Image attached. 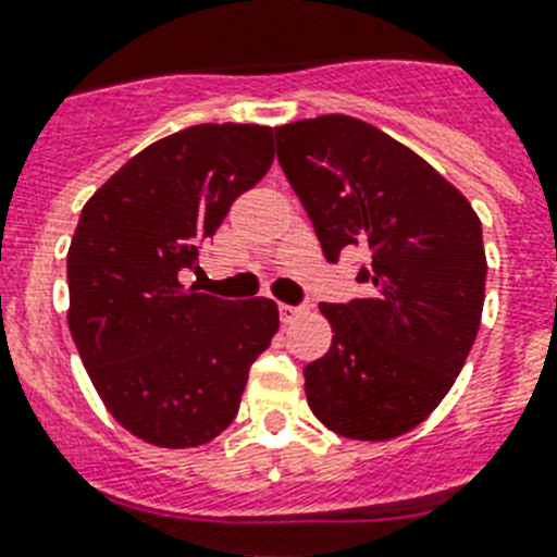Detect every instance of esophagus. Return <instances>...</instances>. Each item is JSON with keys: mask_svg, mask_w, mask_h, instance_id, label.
Listing matches in <instances>:
<instances>
[{"mask_svg": "<svg viewBox=\"0 0 557 557\" xmlns=\"http://www.w3.org/2000/svg\"><path fill=\"white\" fill-rule=\"evenodd\" d=\"M304 312V306H288V304H280V318H283V323H288L295 314Z\"/></svg>", "mask_w": 557, "mask_h": 557, "instance_id": "obj_1", "label": "esophagus"}]
</instances>
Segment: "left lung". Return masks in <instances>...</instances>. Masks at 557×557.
<instances>
[{"instance_id":"left-lung-1","label":"left lung","mask_w":557,"mask_h":557,"mask_svg":"<svg viewBox=\"0 0 557 557\" xmlns=\"http://www.w3.org/2000/svg\"><path fill=\"white\" fill-rule=\"evenodd\" d=\"M274 135L323 257L364 253L367 295L321 304L335 335L304 370L309 407L349 440L401 436L445 398L474 347L483 225L428 161L358 117H306Z\"/></svg>"}]
</instances>
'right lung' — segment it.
<instances>
[{
  "label": "right lung",
  "mask_w": 557,
  "mask_h": 557,
  "mask_svg": "<svg viewBox=\"0 0 557 557\" xmlns=\"http://www.w3.org/2000/svg\"><path fill=\"white\" fill-rule=\"evenodd\" d=\"M271 161V126H187L126 161L83 208L69 330L109 413L150 445L196 448L225 431L277 332L269 297L236 304L178 283Z\"/></svg>",
  "instance_id": "obj_1"
}]
</instances>
